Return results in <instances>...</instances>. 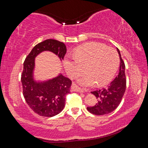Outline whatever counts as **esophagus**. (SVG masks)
Returning <instances> with one entry per match:
<instances>
[{
    "label": "esophagus",
    "instance_id": "esophagus-1",
    "mask_svg": "<svg viewBox=\"0 0 148 148\" xmlns=\"http://www.w3.org/2000/svg\"><path fill=\"white\" fill-rule=\"evenodd\" d=\"M72 89L73 91H76V92H83L84 90L80 88L79 86H77L76 84H73L72 85Z\"/></svg>",
    "mask_w": 148,
    "mask_h": 148
}]
</instances>
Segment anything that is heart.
I'll use <instances>...</instances> for the list:
<instances>
[{
    "label": "heart",
    "instance_id": "heart-1",
    "mask_svg": "<svg viewBox=\"0 0 148 148\" xmlns=\"http://www.w3.org/2000/svg\"><path fill=\"white\" fill-rule=\"evenodd\" d=\"M117 52L112 47L96 42L81 45L74 51V57L65 56L63 64L70 77H76L85 68L87 73L78 79L82 86H102L113 78L119 66Z\"/></svg>",
    "mask_w": 148,
    "mask_h": 148
}]
</instances>
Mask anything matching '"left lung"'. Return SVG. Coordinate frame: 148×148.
<instances>
[{"label":"left lung","mask_w":148,"mask_h":148,"mask_svg":"<svg viewBox=\"0 0 148 148\" xmlns=\"http://www.w3.org/2000/svg\"><path fill=\"white\" fill-rule=\"evenodd\" d=\"M117 51L120 59L119 74L105 88L91 92L98 99V102L95 106L87 108V110L92 114L102 116L111 113L119 106L124 95L126 89L125 65L118 48H117Z\"/></svg>","instance_id":"obj_1"}]
</instances>
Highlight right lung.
Segmentation results:
<instances>
[{"label": "right lung", "instance_id": "add662e5", "mask_svg": "<svg viewBox=\"0 0 148 148\" xmlns=\"http://www.w3.org/2000/svg\"><path fill=\"white\" fill-rule=\"evenodd\" d=\"M45 51L52 52L61 60L66 53V47L64 43L53 39L36 44L25 60L21 79L24 98L29 107L39 116L51 117L63 110L72 81L61 74L46 81L34 79L35 57Z\"/></svg>", "mask_w": 148, "mask_h": 148}]
</instances>
